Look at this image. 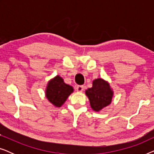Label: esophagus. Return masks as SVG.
<instances>
[{
    "instance_id": "1",
    "label": "esophagus",
    "mask_w": 154,
    "mask_h": 154,
    "mask_svg": "<svg viewBox=\"0 0 154 154\" xmlns=\"http://www.w3.org/2000/svg\"><path fill=\"white\" fill-rule=\"evenodd\" d=\"M83 89H84V87L83 85H78L76 87V90L78 92H81L83 91Z\"/></svg>"
}]
</instances>
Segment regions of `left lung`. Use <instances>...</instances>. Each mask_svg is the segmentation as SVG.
<instances>
[{
  "label": "left lung",
  "mask_w": 154,
  "mask_h": 154,
  "mask_svg": "<svg viewBox=\"0 0 154 154\" xmlns=\"http://www.w3.org/2000/svg\"><path fill=\"white\" fill-rule=\"evenodd\" d=\"M90 106L94 111H100L111 104L113 92L108 82L102 79L94 80L92 87L85 90Z\"/></svg>",
  "instance_id": "1"
}]
</instances>
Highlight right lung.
Masks as SVG:
<instances>
[{"mask_svg":"<svg viewBox=\"0 0 154 154\" xmlns=\"http://www.w3.org/2000/svg\"><path fill=\"white\" fill-rule=\"evenodd\" d=\"M73 92L72 86L67 85L60 75L48 82L45 90L46 97L54 106L60 107Z\"/></svg>","mask_w":154,"mask_h":154,"instance_id":"add662e5","label":"right lung"}]
</instances>
